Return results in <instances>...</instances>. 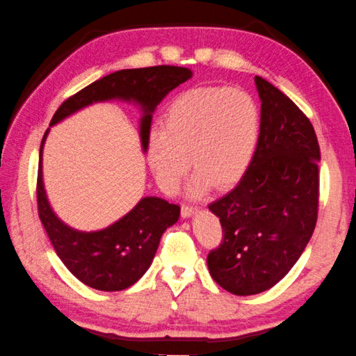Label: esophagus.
Returning a JSON list of instances; mask_svg holds the SVG:
<instances>
[{
  "label": "esophagus",
  "instance_id": "esophagus-1",
  "mask_svg": "<svg viewBox=\"0 0 356 356\" xmlns=\"http://www.w3.org/2000/svg\"><path fill=\"white\" fill-rule=\"evenodd\" d=\"M195 211H197V208L192 205H188V203H183L181 205V216L183 218H191Z\"/></svg>",
  "mask_w": 356,
  "mask_h": 356
}]
</instances>
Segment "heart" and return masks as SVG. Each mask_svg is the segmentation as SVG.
Masks as SVG:
<instances>
[{"instance_id": "b5f03b06", "label": "heart", "mask_w": 356, "mask_h": 356, "mask_svg": "<svg viewBox=\"0 0 356 356\" xmlns=\"http://www.w3.org/2000/svg\"><path fill=\"white\" fill-rule=\"evenodd\" d=\"M260 129L259 104L249 92L197 86L175 97L164 127L148 134V164L167 194L179 189L191 164L195 167L189 181L192 195L205 194L214 184L233 188L252 165Z\"/></svg>"}]
</instances>
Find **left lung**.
I'll return each instance as SVG.
<instances>
[{"label": "left lung", "mask_w": 356, "mask_h": 356, "mask_svg": "<svg viewBox=\"0 0 356 356\" xmlns=\"http://www.w3.org/2000/svg\"><path fill=\"white\" fill-rule=\"evenodd\" d=\"M261 101L260 140L236 188L209 203L222 241L209 250V275L233 295L271 289L292 270L316 229L320 148L307 116L255 75Z\"/></svg>", "instance_id": "obj_1"}]
</instances>
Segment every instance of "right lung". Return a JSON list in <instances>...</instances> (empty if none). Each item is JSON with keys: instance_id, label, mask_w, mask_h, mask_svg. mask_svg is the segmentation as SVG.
Instances as JSON below:
<instances>
[{"instance_id": "add662e5", "label": "right lung", "mask_w": 356, "mask_h": 356, "mask_svg": "<svg viewBox=\"0 0 356 356\" xmlns=\"http://www.w3.org/2000/svg\"><path fill=\"white\" fill-rule=\"evenodd\" d=\"M192 77L191 69L178 66H153L123 69L85 86L64 101L50 126L92 102L123 99L142 107L140 138L147 151V138L157 104L178 85ZM39 149L38 211L56 255L80 282L104 292H118L136 284L148 270L159 246L161 236L179 218V207L159 197H145L124 218L107 229L79 232L67 227L51 211L42 183V147Z\"/></svg>"}]
</instances>
